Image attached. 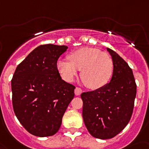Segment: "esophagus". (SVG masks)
<instances>
[{
  "label": "esophagus",
  "instance_id": "esophagus-1",
  "mask_svg": "<svg viewBox=\"0 0 149 149\" xmlns=\"http://www.w3.org/2000/svg\"><path fill=\"white\" fill-rule=\"evenodd\" d=\"M74 92H75V95H76V96H79L80 94L82 93V90L80 88L76 87V88H75Z\"/></svg>",
  "mask_w": 149,
  "mask_h": 149
}]
</instances>
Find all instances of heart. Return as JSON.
I'll use <instances>...</instances> for the list:
<instances>
[{
  "mask_svg": "<svg viewBox=\"0 0 149 149\" xmlns=\"http://www.w3.org/2000/svg\"><path fill=\"white\" fill-rule=\"evenodd\" d=\"M68 60L60 59L57 68L67 82H73L81 70V79L87 88L98 89L107 85L113 73V61L110 55L96 48L82 47L73 52Z\"/></svg>",
  "mask_w": 149,
  "mask_h": 149,
  "instance_id": "heart-1",
  "label": "heart"
}]
</instances>
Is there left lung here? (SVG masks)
Segmentation results:
<instances>
[{
  "label": "left lung",
  "instance_id": "left-lung-1",
  "mask_svg": "<svg viewBox=\"0 0 149 149\" xmlns=\"http://www.w3.org/2000/svg\"><path fill=\"white\" fill-rule=\"evenodd\" d=\"M107 51L114 64L110 82L81 94L84 123L91 135L101 139L116 136L128 124L136 94L131 68L116 52L109 48Z\"/></svg>",
  "mask_w": 149,
  "mask_h": 149
}]
</instances>
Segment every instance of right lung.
Wrapping results in <instances>:
<instances>
[{"label":"right lung","mask_w":149,"mask_h":149,"mask_svg":"<svg viewBox=\"0 0 149 149\" xmlns=\"http://www.w3.org/2000/svg\"><path fill=\"white\" fill-rule=\"evenodd\" d=\"M67 46L41 45L17 66L11 80L15 115L30 134L49 136L58 131L74 97L75 86L62 79L57 61Z\"/></svg>","instance_id":"1"}]
</instances>
